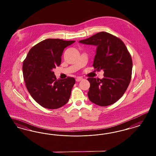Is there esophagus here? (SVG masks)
I'll return each instance as SVG.
<instances>
[{"mask_svg":"<svg viewBox=\"0 0 156 156\" xmlns=\"http://www.w3.org/2000/svg\"><path fill=\"white\" fill-rule=\"evenodd\" d=\"M82 80H83V78H82V77H80V76H78V77H76V82H80V81Z\"/></svg>","mask_w":156,"mask_h":156,"instance_id":"1","label":"esophagus"}]
</instances>
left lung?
I'll list each match as a JSON object with an SVG mask.
<instances>
[{
	"instance_id": "obj_1",
	"label": "left lung",
	"mask_w": 156,
	"mask_h": 156,
	"mask_svg": "<svg viewBox=\"0 0 156 156\" xmlns=\"http://www.w3.org/2000/svg\"><path fill=\"white\" fill-rule=\"evenodd\" d=\"M79 42L97 46L93 66L95 70H104L101 80L89 78L88 97L101 106L113 104L128 88L132 77V57L124 43L106 32H100Z\"/></svg>"
}]
</instances>
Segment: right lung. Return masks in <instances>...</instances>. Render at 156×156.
Returning a JSON list of instances; mask_svg holds the SVG:
<instances>
[{
  "label": "right lung",
  "mask_w": 156,
  "mask_h": 156,
  "mask_svg": "<svg viewBox=\"0 0 156 156\" xmlns=\"http://www.w3.org/2000/svg\"><path fill=\"white\" fill-rule=\"evenodd\" d=\"M75 42L47 39L32 47L23 61V74L27 89L43 108L58 109L70 98L75 79L57 80L52 69L60 65L65 48Z\"/></svg>",
  "instance_id": "add662e5"
}]
</instances>
